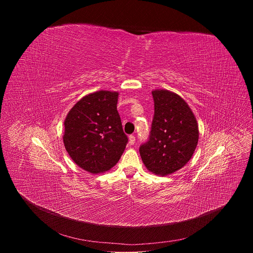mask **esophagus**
<instances>
[{
    "label": "esophagus",
    "mask_w": 253,
    "mask_h": 253,
    "mask_svg": "<svg viewBox=\"0 0 253 253\" xmlns=\"http://www.w3.org/2000/svg\"><path fill=\"white\" fill-rule=\"evenodd\" d=\"M135 136L134 135H130L129 136V143H130V145H134L135 144Z\"/></svg>",
    "instance_id": "1"
}]
</instances>
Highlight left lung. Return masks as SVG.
<instances>
[{"instance_id":"1","label":"left lung","mask_w":253,"mask_h":253,"mask_svg":"<svg viewBox=\"0 0 253 253\" xmlns=\"http://www.w3.org/2000/svg\"><path fill=\"white\" fill-rule=\"evenodd\" d=\"M154 117L149 140L139 152L146 168L156 175L181 169L192 157L199 138L198 124L183 98L168 90L152 91Z\"/></svg>"}]
</instances>
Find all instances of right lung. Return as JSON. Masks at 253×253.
<instances>
[{"instance_id": "obj_1", "label": "right lung", "mask_w": 253, "mask_h": 253, "mask_svg": "<svg viewBox=\"0 0 253 253\" xmlns=\"http://www.w3.org/2000/svg\"><path fill=\"white\" fill-rule=\"evenodd\" d=\"M118 92L97 91L84 96L65 121V148L79 167L98 174L109 171L123 154L128 137L117 111Z\"/></svg>"}]
</instances>
